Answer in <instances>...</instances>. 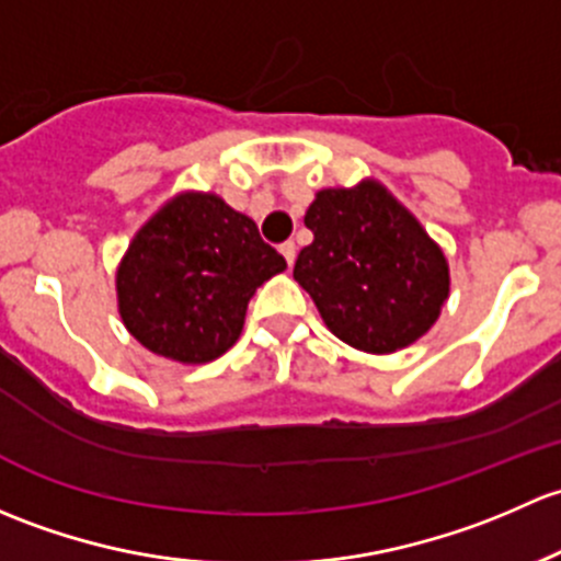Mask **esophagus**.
Instances as JSON below:
<instances>
[{"mask_svg": "<svg viewBox=\"0 0 561 561\" xmlns=\"http://www.w3.org/2000/svg\"><path fill=\"white\" fill-rule=\"evenodd\" d=\"M280 253H283V259H286L288 267H294V259H297V245H294V242H283Z\"/></svg>", "mask_w": 561, "mask_h": 561, "instance_id": "1", "label": "esophagus"}]
</instances>
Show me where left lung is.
<instances>
[{
    "label": "left lung",
    "instance_id": "1",
    "mask_svg": "<svg viewBox=\"0 0 561 561\" xmlns=\"http://www.w3.org/2000/svg\"><path fill=\"white\" fill-rule=\"evenodd\" d=\"M313 242L294 264L334 337L394 354L430 332L451 291L443 248L375 178L321 188L305 213Z\"/></svg>",
    "mask_w": 561,
    "mask_h": 561
}]
</instances>
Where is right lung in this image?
Segmentation results:
<instances>
[{"instance_id":"1","label":"right lung","mask_w":561,"mask_h":561,"mask_svg":"<svg viewBox=\"0 0 561 561\" xmlns=\"http://www.w3.org/2000/svg\"><path fill=\"white\" fill-rule=\"evenodd\" d=\"M286 270L253 218L218 194L181 192L137 229L115 270L118 313L156 356L205 365L238 343L256 288Z\"/></svg>"}]
</instances>
